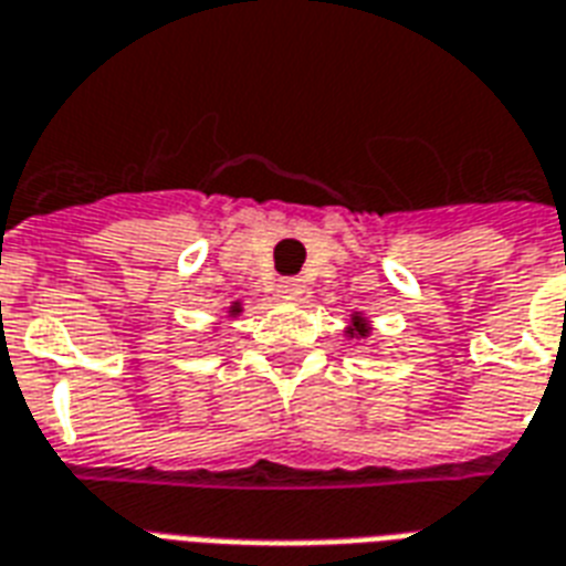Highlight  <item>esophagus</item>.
Here are the masks:
<instances>
[{
  "instance_id": "1",
  "label": "esophagus",
  "mask_w": 566,
  "mask_h": 566,
  "mask_svg": "<svg viewBox=\"0 0 566 566\" xmlns=\"http://www.w3.org/2000/svg\"><path fill=\"white\" fill-rule=\"evenodd\" d=\"M275 293L282 296V300H296L302 293V282L300 279H279V284H275Z\"/></svg>"
}]
</instances>
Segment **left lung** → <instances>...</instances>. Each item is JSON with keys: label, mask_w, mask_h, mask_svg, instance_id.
I'll return each mask as SVG.
<instances>
[{"label": "left lung", "mask_w": 566, "mask_h": 566, "mask_svg": "<svg viewBox=\"0 0 566 566\" xmlns=\"http://www.w3.org/2000/svg\"><path fill=\"white\" fill-rule=\"evenodd\" d=\"M359 335H365V329H359Z\"/></svg>", "instance_id": "8db88e82"}]
</instances>
